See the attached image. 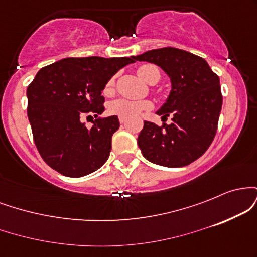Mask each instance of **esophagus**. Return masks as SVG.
Masks as SVG:
<instances>
[{
  "label": "esophagus",
  "instance_id": "obj_1",
  "mask_svg": "<svg viewBox=\"0 0 257 257\" xmlns=\"http://www.w3.org/2000/svg\"><path fill=\"white\" fill-rule=\"evenodd\" d=\"M126 122V118H124V117H119V123L120 124H123V123Z\"/></svg>",
  "mask_w": 257,
  "mask_h": 257
}]
</instances>
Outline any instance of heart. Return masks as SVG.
<instances>
[{
    "mask_svg": "<svg viewBox=\"0 0 257 257\" xmlns=\"http://www.w3.org/2000/svg\"><path fill=\"white\" fill-rule=\"evenodd\" d=\"M138 75L143 81L149 83L151 81L153 76H159V71L156 66L153 65H143L138 69ZM114 88V78H110L106 83L104 88V93L110 95L113 91ZM152 107L151 101L149 100H132V99H124L119 98L112 101L107 106L108 113L112 116L117 117H124V118H131V117L138 116L143 111L150 110Z\"/></svg>",
    "mask_w": 257,
    "mask_h": 257,
    "instance_id": "1",
    "label": "heart"
}]
</instances>
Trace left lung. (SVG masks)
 Returning <instances> with one entry per match:
<instances>
[{
  "label": "left lung",
  "instance_id": "8db88e82",
  "mask_svg": "<svg viewBox=\"0 0 257 257\" xmlns=\"http://www.w3.org/2000/svg\"><path fill=\"white\" fill-rule=\"evenodd\" d=\"M161 66L172 81V91L157 113L172 123L144 122L138 145L147 161L179 168L198 159L213 143L221 107L219 76L203 58L182 49L166 47L134 57Z\"/></svg>",
  "mask_w": 257,
  "mask_h": 257
}]
</instances>
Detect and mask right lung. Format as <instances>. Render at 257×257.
Returning <instances> with one entry per match:
<instances>
[{
  "mask_svg": "<svg viewBox=\"0 0 257 257\" xmlns=\"http://www.w3.org/2000/svg\"><path fill=\"white\" fill-rule=\"evenodd\" d=\"M134 61V57L66 58L37 72L26 90L28 117L37 151L52 169L81 178L104 166L118 117L95 119L91 128L82 119L104 112L106 83Z\"/></svg>",
  "mask_w": 257,
  "mask_h": 257,
  "instance_id": "right-lung-1",
  "label": "right lung"
}]
</instances>
